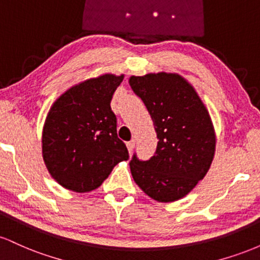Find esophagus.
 I'll use <instances>...</instances> for the list:
<instances>
[{
  "label": "esophagus",
  "mask_w": 260,
  "mask_h": 260,
  "mask_svg": "<svg viewBox=\"0 0 260 260\" xmlns=\"http://www.w3.org/2000/svg\"><path fill=\"white\" fill-rule=\"evenodd\" d=\"M134 147H136V140H131V142L127 143V148H128V151H129V153H132Z\"/></svg>",
  "instance_id": "obj_1"
}]
</instances>
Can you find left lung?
<instances>
[{"label": "left lung", "mask_w": 260, "mask_h": 260, "mask_svg": "<svg viewBox=\"0 0 260 260\" xmlns=\"http://www.w3.org/2000/svg\"><path fill=\"white\" fill-rule=\"evenodd\" d=\"M128 82L147 106L159 139L150 160L133 156V180L154 201H178L204 178L215 155V128L207 106L178 73L131 76Z\"/></svg>", "instance_id": "left-lung-1"}]
</instances>
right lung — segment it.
<instances>
[{
	"label": "right lung",
	"mask_w": 260,
	"mask_h": 260,
	"mask_svg": "<svg viewBox=\"0 0 260 260\" xmlns=\"http://www.w3.org/2000/svg\"><path fill=\"white\" fill-rule=\"evenodd\" d=\"M123 78L124 74L104 73L85 79L50 107L41 137L43 159L51 177L66 189L91 192L129 157L110 106Z\"/></svg>",
	"instance_id": "right-lung-1"
}]
</instances>
